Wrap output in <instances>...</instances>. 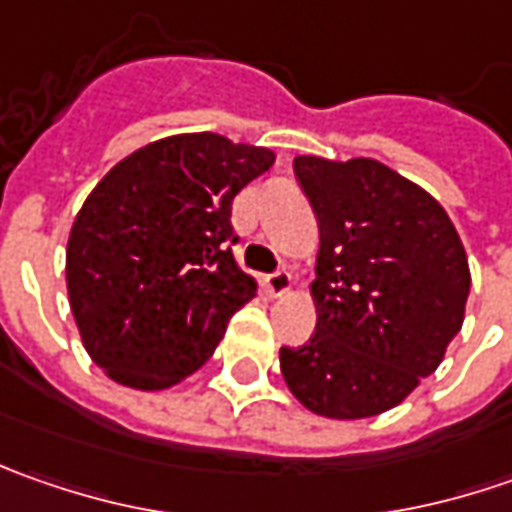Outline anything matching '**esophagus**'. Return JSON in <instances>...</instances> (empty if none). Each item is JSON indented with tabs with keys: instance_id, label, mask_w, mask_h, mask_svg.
Instances as JSON below:
<instances>
[{
	"instance_id": "34e87169",
	"label": "esophagus",
	"mask_w": 512,
	"mask_h": 512,
	"mask_svg": "<svg viewBox=\"0 0 512 512\" xmlns=\"http://www.w3.org/2000/svg\"><path fill=\"white\" fill-rule=\"evenodd\" d=\"M265 282H267V290H270L273 296H282V293H287L290 285H293V279H290V273H287V270H276V273H270Z\"/></svg>"
}]
</instances>
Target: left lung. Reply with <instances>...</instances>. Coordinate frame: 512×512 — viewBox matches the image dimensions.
Masks as SVG:
<instances>
[{
    "label": "left lung",
    "mask_w": 512,
    "mask_h": 512,
    "mask_svg": "<svg viewBox=\"0 0 512 512\" xmlns=\"http://www.w3.org/2000/svg\"><path fill=\"white\" fill-rule=\"evenodd\" d=\"M319 222L316 333L282 347L290 393L327 419H367L416 390L462 330L470 267L444 207L376 159L296 156Z\"/></svg>",
    "instance_id": "8db88e82"
}]
</instances>
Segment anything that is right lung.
I'll list each match as a JSON object with an SVG mask.
<instances>
[{
	"label": "right lung",
	"instance_id": "obj_1",
	"mask_svg": "<svg viewBox=\"0 0 512 512\" xmlns=\"http://www.w3.org/2000/svg\"><path fill=\"white\" fill-rule=\"evenodd\" d=\"M273 153L219 133L150 142L93 187L68 239V296L110 379L162 390L196 373L256 296L233 259V196Z\"/></svg>",
	"mask_w": 512,
	"mask_h": 512
}]
</instances>
